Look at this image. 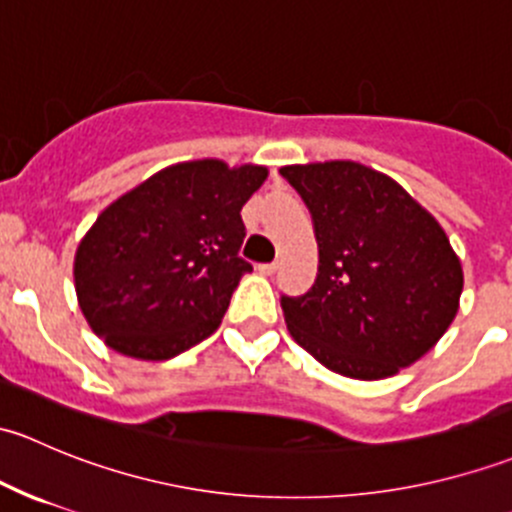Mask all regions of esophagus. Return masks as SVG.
<instances>
[{
    "mask_svg": "<svg viewBox=\"0 0 512 512\" xmlns=\"http://www.w3.org/2000/svg\"><path fill=\"white\" fill-rule=\"evenodd\" d=\"M257 270H260L262 275H275V272L280 270V265H277V262H262V265H257Z\"/></svg>",
    "mask_w": 512,
    "mask_h": 512,
    "instance_id": "esophagus-1",
    "label": "esophagus"
}]
</instances>
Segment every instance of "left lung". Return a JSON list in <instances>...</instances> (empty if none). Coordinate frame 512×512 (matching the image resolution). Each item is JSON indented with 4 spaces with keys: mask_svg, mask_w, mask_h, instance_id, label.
Wrapping results in <instances>:
<instances>
[{
    "mask_svg": "<svg viewBox=\"0 0 512 512\" xmlns=\"http://www.w3.org/2000/svg\"><path fill=\"white\" fill-rule=\"evenodd\" d=\"M314 220L319 270L282 297L294 342L329 371L379 381L431 352L461 307L463 267L441 223L394 178L324 160L280 168Z\"/></svg>",
    "mask_w": 512,
    "mask_h": 512,
    "instance_id": "left-lung-1",
    "label": "left lung"
}]
</instances>
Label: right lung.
Masks as SVG:
<instances>
[{"instance_id":"1","label":"right lung","mask_w":512,"mask_h":512,"mask_svg":"<svg viewBox=\"0 0 512 512\" xmlns=\"http://www.w3.org/2000/svg\"><path fill=\"white\" fill-rule=\"evenodd\" d=\"M265 165L220 158L173 163L101 210L74 255V287L91 332L113 352L173 359L223 322L250 262L237 257L242 205Z\"/></svg>"}]
</instances>
